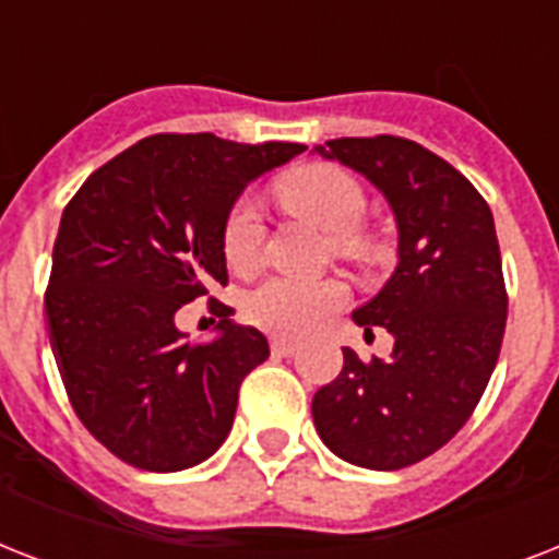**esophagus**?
Segmentation results:
<instances>
[{
  "instance_id": "1",
  "label": "esophagus",
  "mask_w": 559,
  "mask_h": 559,
  "mask_svg": "<svg viewBox=\"0 0 559 559\" xmlns=\"http://www.w3.org/2000/svg\"><path fill=\"white\" fill-rule=\"evenodd\" d=\"M270 348H272V354H275V357H293V354L298 350V342L287 340V336H275Z\"/></svg>"
}]
</instances>
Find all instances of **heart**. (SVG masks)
<instances>
[{"mask_svg":"<svg viewBox=\"0 0 559 559\" xmlns=\"http://www.w3.org/2000/svg\"><path fill=\"white\" fill-rule=\"evenodd\" d=\"M281 205L298 217L331 231L333 246L342 254L366 258L373 252L371 240L357 228L366 214V193L350 174L333 165H307L275 186ZM263 223L249 197L237 200L223 219V254L231 270H249L261 254ZM345 301L340 281H301L270 275L254 284L243 298L246 319L263 331L281 336H301L322 324Z\"/></svg>","mask_w":559,"mask_h":559,"instance_id":"heart-1","label":"heart"}]
</instances>
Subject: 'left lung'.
I'll use <instances>...</instances> for the list:
<instances>
[{
	"label": "left lung",
	"instance_id": "1",
	"mask_svg": "<svg viewBox=\"0 0 559 559\" xmlns=\"http://www.w3.org/2000/svg\"><path fill=\"white\" fill-rule=\"evenodd\" d=\"M359 170L397 219L400 263L354 322L394 336L389 359L342 348L340 377L313 397L316 432L340 459L400 469L441 450L485 394L508 322L490 205L464 174L400 135L316 144Z\"/></svg>",
	"mask_w": 559,
	"mask_h": 559
}]
</instances>
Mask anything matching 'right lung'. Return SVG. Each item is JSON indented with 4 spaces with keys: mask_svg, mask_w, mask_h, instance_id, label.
I'll list each match as a JSON object with an SVG mask.
<instances>
[{
    "mask_svg": "<svg viewBox=\"0 0 559 559\" xmlns=\"http://www.w3.org/2000/svg\"><path fill=\"white\" fill-rule=\"evenodd\" d=\"M305 144H237L211 133L147 135L92 174L60 217L46 289L48 340L69 403L112 455L151 473L219 450L237 391L270 342L219 316L188 342L174 316L228 284L223 219L246 182Z\"/></svg>",
    "mask_w": 559,
    "mask_h": 559,
    "instance_id": "obj_1",
    "label": "right lung"
}]
</instances>
